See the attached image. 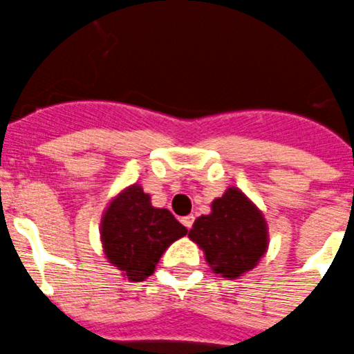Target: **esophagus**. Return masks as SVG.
I'll use <instances>...</instances> for the list:
<instances>
[{"instance_id": "obj_1", "label": "esophagus", "mask_w": 354, "mask_h": 354, "mask_svg": "<svg viewBox=\"0 0 354 354\" xmlns=\"http://www.w3.org/2000/svg\"><path fill=\"white\" fill-rule=\"evenodd\" d=\"M181 224H183L187 229L192 227V224H194V215L183 216V218H181Z\"/></svg>"}]
</instances>
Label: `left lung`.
Wrapping results in <instances>:
<instances>
[{
    "instance_id": "8db88e82",
    "label": "left lung",
    "mask_w": 354,
    "mask_h": 354,
    "mask_svg": "<svg viewBox=\"0 0 354 354\" xmlns=\"http://www.w3.org/2000/svg\"><path fill=\"white\" fill-rule=\"evenodd\" d=\"M189 238L203 250L213 273L234 280L256 268L266 254L268 224L238 187H229L213 199L208 215L197 216Z\"/></svg>"
}]
</instances>
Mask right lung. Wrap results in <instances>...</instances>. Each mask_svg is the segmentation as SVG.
<instances>
[{"instance_id": "add662e5", "label": "right lung", "mask_w": 354, "mask_h": 354, "mask_svg": "<svg viewBox=\"0 0 354 354\" xmlns=\"http://www.w3.org/2000/svg\"><path fill=\"white\" fill-rule=\"evenodd\" d=\"M185 234L187 227L169 209L155 208L139 183L114 196L100 221L104 254L130 282L148 279L162 254Z\"/></svg>"}]
</instances>
